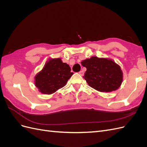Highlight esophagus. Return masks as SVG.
<instances>
[{"mask_svg": "<svg viewBox=\"0 0 147 147\" xmlns=\"http://www.w3.org/2000/svg\"><path fill=\"white\" fill-rule=\"evenodd\" d=\"M79 74L81 75V76H83L84 75V72L83 71H80V72H79Z\"/></svg>", "mask_w": 147, "mask_h": 147, "instance_id": "obj_1", "label": "esophagus"}]
</instances>
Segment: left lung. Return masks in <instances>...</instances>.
Segmentation results:
<instances>
[{
    "instance_id": "8db88e82",
    "label": "left lung",
    "mask_w": 147,
    "mask_h": 147,
    "mask_svg": "<svg viewBox=\"0 0 147 147\" xmlns=\"http://www.w3.org/2000/svg\"><path fill=\"white\" fill-rule=\"evenodd\" d=\"M86 71L83 78L90 87L100 92L116 91L121 85L123 74L120 66L109 58L92 56L81 63Z\"/></svg>"
}]
</instances>
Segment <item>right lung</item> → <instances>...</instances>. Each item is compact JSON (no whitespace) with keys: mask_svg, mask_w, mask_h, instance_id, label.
<instances>
[{"mask_svg":"<svg viewBox=\"0 0 147 147\" xmlns=\"http://www.w3.org/2000/svg\"><path fill=\"white\" fill-rule=\"evenodd\" d=\"M70 66L61 58H50L35 75L34 84L43 94H51L64 87L74 74Z\"/></svg>","mask_w":147,"mask_h":147,"instance_id":"right-lung-1","label":"right lung"}]
</instances>
